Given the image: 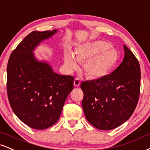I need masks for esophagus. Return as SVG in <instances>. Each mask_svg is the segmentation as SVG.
I'll list each match as a JSON object with an SVG mask.
<instances>
[{
	"instance_id": "obj_1",
	"label": "esophagus",
	"mask_w": 150,
	"mask_h": 150,
	"mask_svg": "<svg viewBox=\"0 0 150 150\" xmlns=\"http://www.w3.org/2000/svg\"><path fill=\"white\" fill-rule=\"evenodd\" d=\"M74 86H80V80L79 78H75V80H74Z\"/></svg>"
}]
</instances>
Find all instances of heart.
<instances>
[{"mask_svg": "<svg viewBox=\"0 0 150 150\" xmlns=\"http://www.w3.org/2000/svg\"><path fill=\"white\" fill-rule=\"evenodd\" d=\"M73 52H64V64L70 71L80 68V61H86L84 68L86 75L91 78H102L108 75L118 60V53L109 42L96 40L81 45Z\"/></svg>", "mask_w": 150, "mask_h": 150, "instance_id": "1", "label": "heart"}]
</instances>
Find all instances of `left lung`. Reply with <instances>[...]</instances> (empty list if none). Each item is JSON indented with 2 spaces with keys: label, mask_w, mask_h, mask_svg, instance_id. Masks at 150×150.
Segmentation results:
<instances>
[{
  "label": "left lung",
  "mask_w": 150,
  "mask_h": 150,
  "mask_svg": "<svg viewBox=\"0 0 150 150\" xmlns=\"http://www.w3.org/2000/svg\"><path fill=\"white\" fill-rule=\"evenodd\" d=\"M124 50L123 61L112 73L81 84L83 111L88 122L98 129L108 131L120 127L129 120L138 104L140 64L126 45Z\"/></svg>",
  "instance_id": "1"
}]
</instances>
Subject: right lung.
I'll return each instance as SVG.
<instances>
[{
  "instance_id": "right-lung-1",
  "label": "right lung",
  "mask_w": 150,
  "mask_h": 150,
  "mask_svg": "<svg viewBox=\"0 0 150 150\" xmlns=\"http://www.w3.org/2000/svg\"><path fill=\"white\" fill-rule=\"evenodd\" d=\"M57 32V30L31 32L9 58V102L16 116L32 129H45L54 125L73 89V76L54 73L48 63L38 61L33 54L40 43Z\"/></svg>"
}]
</instances>
